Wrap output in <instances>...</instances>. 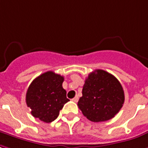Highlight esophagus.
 I'll use <instances>...</instances> for the list:
<instances>
[{
    "label": "esophagus",
    "instance_id": "obj_1",
    "mask_svg": "<svg viewBox=\"0 0 148 148\" xmlns=\"http://www.w3.org/2000/svg\"><path fill=\"white\" fill-rule=\"evenodd\" d=\"M72 100H73V101H74V102H78V96H75L74 99H72Z\"/></svg>",
    "mask_w": 148,
    "mask_h": 148
}]
</instances>
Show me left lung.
Segmentation results:
<instances>
[{
    "label": "left lung",
    "mask_w": 148,
    "mask_h": 148,
    "mask_svg": "<svg viewBox=\"0 0 148 148\" xmlns=\"http://www.w3.org/2000/svg\"><path fill=\"white\" fill-rule=\"evenodd\" d=\"M82 93L78 108L88 120L94 122L112 119L120 111L125 101L120 82L103 70H95L88 75Z\"/></svg>",
    "instance_id": "1"
}]
</instances>
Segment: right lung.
Here are the masks:
<instances>
[{"label":"right lung","mask_w":148,"mask_h":148,"mask_svg":"<svg viewBox=\"0 0 148 148\" xmlns=\"http://www.w3.org/2000/svg\"><path fill=\"white\" fill-rule=\"evenodd\" d=\"M64 77L48 71L35 78L29 86L26 103L32 116L49 123L57 118L60 110L70 99L62 87Z\"/></svg>","instance_id":"1"}]
</instances>
